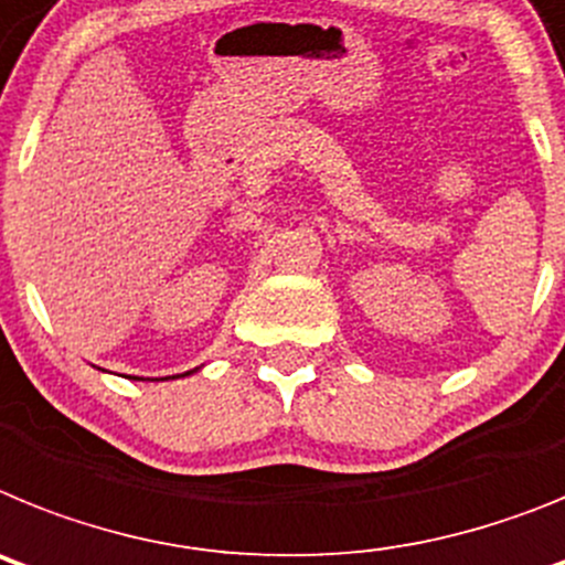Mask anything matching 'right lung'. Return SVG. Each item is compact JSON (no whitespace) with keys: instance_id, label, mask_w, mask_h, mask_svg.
Returning a JSON list of instances; mask_svg holds the SVG:
<instances>
[{"instance_id":"right-lung-1","label":"right lung","mask_w":565,"mask_h":565,"mask_svg":"<svg viewBox=\"0 0 565 565\" xmlns=\"http://www.w3.org/2000/svg\"><path fill=\"white\" fill-rule=\"evenodd\" d=\"M184 375H190V372H184Z\"/></svg>"}]
</instances>
